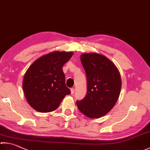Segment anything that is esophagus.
<instances>
[{"label":"esophagus","instance_id":"esophagus-1","mask_svg":"<svg viewBox=\"0 0 150 150\" xmlns=\"http://www.w3.org/2000/svg\"><path fill=\"white\" fill-rule=\"evenodd\" d=\"M70 91H71V94L73 95L74 93V88H71V89H70Z\"/></svg>","mask_w":150,"mask_h":150}]
</instances>
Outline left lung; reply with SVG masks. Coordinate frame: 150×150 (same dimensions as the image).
Segmentation results:
<instances>
[{"label": "left lung", "instance_id": "obj_1", "mask_svg": "<svg viewBox=\"0 0 150 150\" xmlns=\"http://www.w3.org/2000/svg\"><path fill=\"white\" fill-rule=\"evenodd\" d=\"M80 59L86 73L87 93L76 104L86 116L99 118L112 110L119 98L120 72L111 61L98 53L82 54Z\"/></svg>", "mask_w": 150, "mask_h": 150}]
</instances>
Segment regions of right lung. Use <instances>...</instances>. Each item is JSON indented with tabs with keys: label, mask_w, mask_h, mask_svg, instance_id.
<instances>
[{
	"label": "right lung",
	"mask_w": 150,
	"mask_h": 150,
	"mask_svg": "<svg viewBox=\"0 0 150 150\" xmlns=\"http://www.w3.org/2000/svg\"><path fill=\"white\" fill-rule=\"evenodd\" d=\"M72 55V52L50 53L36 60L28 69L23 89L34 109L44 113L52 112L67 95L70 94L62 68Z\"/></svg>",
	"instance_id": "right-lung-1"
}]
</instances>
